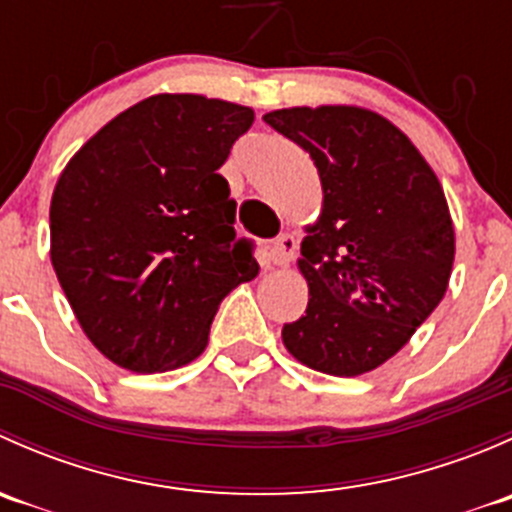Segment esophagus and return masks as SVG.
<instances>
[{
  "mask_svg": "<svg viewBox=\"0 0 512 512\" xmlns=\"http://www.w3.org/2000/svg\"><path fill=\"white\" fill-rule=\"evenodd\" d=\"M294 250H297V240H294V235H289V232L280 235L277 240H272L270 245L265 247L267 260H270L272 265H277V267H285L287 262L292 260Z\"/></svg>",
  "mask_w": 512,
  "mask_h": 512,
  "instance_id": "esophagus-1",
  "label": "esophagus"
}]
</instances>
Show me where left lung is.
Segmentation results:
<instances>
[{
    "instance_id": "left-lung-1",
    "label": "left lung",
    "mask_w": 512,
    "mask_h": 512,
    "mask_svg": "<svg viewBox=\"0 0 512 512\" xmlns=\"http://www.w3.org/2000/svg\"><path fill=\"white\" fill-rule=\"evenodd\" d=\"M262 118L312 156L324 195L297 260L307 312L282 327V342L314 371L366 374L446 294L456 257L446 195L411 138L369 108L294 106Z\"/></svg>"
}]
</instances>
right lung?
<instances>
[{"label": "right lung", "mask_w": 512, "mask_h": 512, "mask_svg": "<svg viewBox=\"0 0 512 512\" xmlns=\"http://www.w3.org/2000/svg\"><path fill=\"white\" fill-rule=\"evenodd\" d=\"M255 121L240 103L156 94L118 113L66 163L51 195V265L91 344L136 374L208 347L220 302L260 265L235 240L218 173Z\"/></svg>", "instance_id": "add662e5"}]
</instances>
